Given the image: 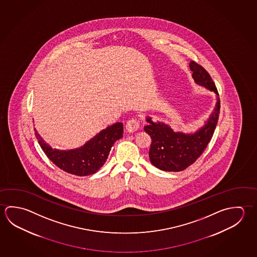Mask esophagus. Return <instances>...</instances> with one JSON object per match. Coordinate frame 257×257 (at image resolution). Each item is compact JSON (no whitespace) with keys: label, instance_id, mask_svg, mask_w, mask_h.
I'll list each match as a JSON object with an SVG mask.
<instances>
[{"label":"esophagus","instance_id":"esophagus-1","mask_svg":"<svg viewBox=\"0 0 257 257\" xmlns=\"http://www.w3.org/2000/svg\"><path fill=\"white\" fill-rule=\"evenodd\" d=\"M140 128V122L137 119L132 118L126 123V130L129 133H134Z\"/></svg>","mask_w":257,"mask_h":257}]
</instances>
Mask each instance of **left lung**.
I'll return each mask as SVG.
<instances>
[{"label": "left lung", "instance_id": "obj_1", "mask_svg": "<svg viewBox=\"0 0 257 257\" xmlns=\"http://www.w3.org/2000/svg\"><path fill=\"white\" fill-rule=\"evenodd\" d=\"M189 68L197 85L216 94V105L204 125L191 134L175 132L165 122H153L152 117H146L148 124L144 129L152 138L150 161L162 171H183L196 162L210 142L218 121L220 100L215 83L207 70L198 63L190 61Z\"/></svg>", "mask_w": 257, "mask_h": 257}]
</instances>
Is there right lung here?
<instances>
[{"instance_id": "obj_1", "label": "right lung", "mask_w": 257, "mask_h": 257, "mask_svg": "<svg viewBox=\"0 0 257 257\" xmlns=\"http://www.w3.org/2000/svg\"><path fill=\"white\" fill-rule=\"evenodd\" d=\"M34 130L41 149L55 165L73 175L87 176L104 165L113 144L122 137L123 125L122 122H115L100 131L81 147L72 150L51 148Z\"/></svg>"}]
</instances>
